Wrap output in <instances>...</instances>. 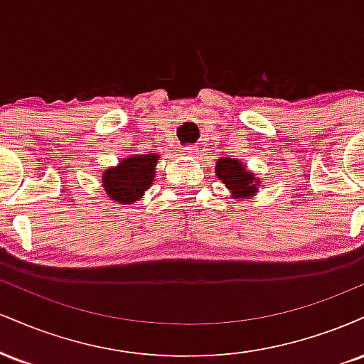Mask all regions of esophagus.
<instances>
[{"instance_id":"esophagus-1","label":"esophagus","mask_w":364,"mask_h":364,"mask_svg":"<svg viewBox=\"0 0 364 364\" xmlns=\"http://www.w3.org/2000/svg\"><path fill=\"white\" fill-rule=\"evenodd\" d=\"M181 152H183V156H186V157H193L195 154L198 152V149L193 147V145H186V147H183V149H181Z\"/></svg>"}]
</instances>
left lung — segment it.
<instances>
[{"instance_id":"1","label":"left lung","mask_w":364,"mask_h":364,"mask_svg":"<svg viewBox=\"0 0 364 364\" xmlns=\"http://www.w3.org/2000/svg\"><path fill=\"white\" fill-rule=\"evenodd\" d=\"M215 174L229 190L231 198L235 200L252 198L262 186L260 178H257L253 171H250L246 164L235 157L217 159Z\"/></svg>"}]
</instances>
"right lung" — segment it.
<instances>
[{"label": "right lung", "instance_id": "right-lung-1", "mask_svg": "<svg viewBox=\"0 0 364 364\" xmlns=\"http://www.w3.org/2000/svg\"><path fill=\"white\" fill-rule=\"evenodd\" d=\"M159 154H133L102 171V188L112 202L132 205L154 185Z\"/></svg>", "mask_w": 364, "mask_h": 364}]
</instances>
